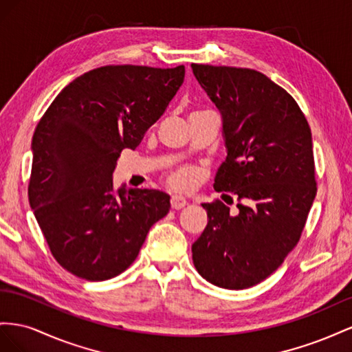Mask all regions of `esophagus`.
Segmentation results:
<instances>
[{"label": "esophagus", "instance_id": "esophagus-1", "mask_svg": "<svg viewBox=\"0 0 352 352\" xmlns=\"http://www.w3.org/2000/svg\"><path fill=\"white\" fill-rule=\"evenodd\" d=\"M186 205H187V200L182 195H174L170 197V206H173V209H182Z\"/></svg>", "mask_w": 352, "mask_h": 352}]
</instances>
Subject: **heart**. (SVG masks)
I'll return each mask as SVG.
<instances>
[{
	"label": "heart",
	"instance_id": "obj_1",
	"mask_svg": "<svg viewBox=\"0 0 352 352\" xmlns=\"http://www.w3.org/2000/svg\"><path fill=\"white\" fill-rule=\"evenodd\" d=\"M196 113H200V112H196ZM168 179H169V184L173 187L179 190H188L192 188L193 184L196 183V173L193 168L183 166L177 169L175 173L170 174Z\"/></svg>",
	"mask_w": 352,
	"mask_h": 352
}]
</instances>
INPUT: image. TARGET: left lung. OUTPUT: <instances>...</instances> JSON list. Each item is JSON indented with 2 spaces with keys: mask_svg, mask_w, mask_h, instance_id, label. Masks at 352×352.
<instances>
[{
  "mask_svg": "<svg viewBox=\"0 0 352 352\" xmlns=\"http://www.w3.org/2000/svg\"><path fill=\"white\" fill-rule=\"evenodd\" d=\"M221 113L227 148L214 188L239 197V212L202 204L208 224L192 245L197 273L246 289L282 265L302 233L317 193L313 137L286 89L254 69L192 65Z\"/></svg>",
  "mask_w": 352,
  "mask_h": 352,
  "instance_id": "obj_1",
  "label": "left lung"
}]
</instances>
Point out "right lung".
Returning a JSON list of instances; mask_svg holds the SVG:
<instances>
[{
    "mask_svg": "<svg viewBox=\"0 0 352 352\" xmlns=\"http://www.w3.org/2000/svg\"><path fill=\"white\" fill-rule=\"evenodd\" d=\"M184 66H103L66 85L32 138L29 204L57 263L102 282L134 263L170 208L159 190H115L124 148H135L184 81Z\"/></svg>",
    "mask_w": 352,
    "mask_h": 352,
    "instance_id": "obj_1",
    "label": "right lung"
}]
</instances>
